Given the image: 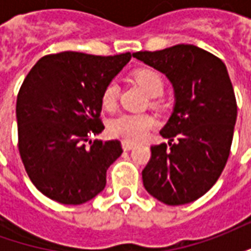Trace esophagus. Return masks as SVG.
I'll return each mask as SVG.
<instances>
[{
    "label": "esophagus",
    "instance_id": "obj_1",
    "mask_svg": "<svg viewBox=\"0 0 251 251\" xmlns=\"http://www.w3.org/2000/svg\"><path fill=\"white\" fill-rule=\"evenodd\" d=\"M122 148H124V151H130L134 148V144H131V142H127V141H124L122 142Z\"/></svg>",
    "mask_w": 251,
    "mask_h": 251
}]
</instances>
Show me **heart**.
Segmentation results:
<instances>
[{"label": "heart", "mask_w": 251, "mask_h": 251, "mask_svg": "<svg viewBox=\"0 0 251 251\" xmlns=\"http://www.w3.org/2000/svg\"><path fill=\"white\" fill-rule=\"evenodd\" d=\"M134 80L141 86L145 93L152 97L153 107H160V100L156 97H160L164 91L163 75L151 67H144L134 72ZM120 88L115 82H110L102 91V106L107 111H113L117 107ZM154 125V120L148 114H122L110 122L109 130L111 136L121 138L127 142H138L144 140L149 130Z\"/></svg>", "instance_id": "heart-1"}]
</instances>
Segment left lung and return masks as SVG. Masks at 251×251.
<instances>
[{"label": "left lung", "mask_w": 251, "mask_h": 251, "mask_svg": "<svg viewBox=\"0 0 251 251\" xmlns=\"http://www.w3.org/2000/svg\"><path fill=\"white\" fill-rule=\"evenodd\" d=\"M133 56L165 74L175 90L174 113L160 131L170 147H151L144 187L165 204L191 203L215 184L230 154L237 100L227 68L191 44Z\"/></svg>", "instance_id": "obj_1"}]
</instances>
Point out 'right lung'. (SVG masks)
I'll return each mask as SVG.
<instances>
[{
  "mask_svg": "<svg viewBox=\"0 0 251 251\" xmlns=\"http://www.w3.org/2000/svg\"><path fill=\"white\" fill-rule=\"evenodd\" d=\"M130 52L95 56L66 51L43 56L21 84L16 115L19 151L30 181L62 204H83L102 192L120 157L118 140L89 141L104 126L102 91Z\"/></svg>",
  "mask_w": 251,
  "mask_h": 251,
  "instance_id": "1",
  "label": "right lung"
}]
</instances>
